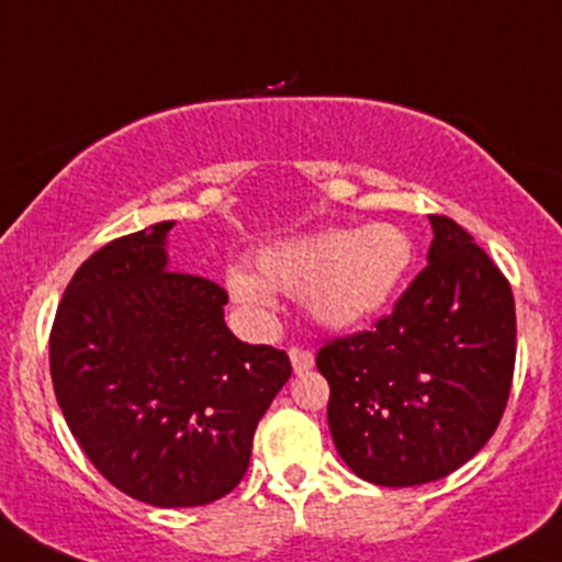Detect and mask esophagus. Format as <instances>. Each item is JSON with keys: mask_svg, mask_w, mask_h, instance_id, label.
I'll return each instance as SVG.
<instances>
[{"mask_svg": "<svg viewBox=\"0 0 562 562\" xmlns=\"http://www.w3.org/2000/svg\"><path fill=\"white\" fill-rule=\"evenodd\" d=\"M290 362H293L295 375H301V372H308L314 367V353L308 351V348L293 346L290 348Z\"/></svg>", "mask_w": 562, "mask_h": 562, "instance_id": "obj_1", "label": "esophagus"}]
</instances>
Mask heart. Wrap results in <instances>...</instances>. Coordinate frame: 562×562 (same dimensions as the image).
<instances>
[{
	"instance_id": "b5f03b06",
	"label": "heart",
	"mask_w": 562,
	"mask_h": 562,
	"mask_svg": "<svg viewBox=\"0 0 562 562\" xmlns=\"http://www.w3.org/2000/svg\"><path fill=\"white\" fill-rule=\"evenodd\" d=\"M409 235L396 224L359 229L325 227L261 245L254 272L232 267L224 288L250 314H269L274 293L301 295L308 314L325 327H353L383 312L409 272Z\"/></svg>"
}]
</instances>
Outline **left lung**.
Returning a JSON list of instances; mask_svg holds the SVG:
<instances>
[{
	"label": "left lung",
	"mask_w": 562,
	"mask_h": 562,
	"mask_svg": "<svg viewBox=\"0 0 562 562\" xmlns=\"http://www.w3.org/2000/svg\"><path fill=\"white\" fill-rule=\"evenodd\" d=\"M430 227L428 267L389 317L317 351L335 449L378 486H420L465 465L513 385L509 282L454 218L430 214Z\"/></svg>",
	"instance_id": "8db88e82"
}]
</instances>
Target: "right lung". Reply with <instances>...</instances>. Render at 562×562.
Instances as JSON below:
<instances>
[{"instance_id":"add662e5","label":"right lung","mask_w":562,"mask_h":562,"mask_svg":"<svg viewBox=\"0 0 562 562\" xmlns=\"http://www.w3.org/2000/svg\"><path fill=\"white\" fill-rule=\"evenodd\" d=\"M173 222L115 237L76 269L49 333L57 404L115 488L200 507L243 481L290 359L237 340L227 290L169 269Z\"/></svg>"}]
</instances>
